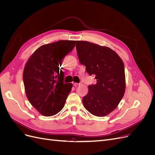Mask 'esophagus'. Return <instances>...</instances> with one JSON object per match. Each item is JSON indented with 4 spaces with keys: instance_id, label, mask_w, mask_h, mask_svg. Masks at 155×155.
Here are the masks:
<instances>
[{
    "instance_id": "esophagus-1",
    "label": "esophagus",
    "mask_w": 155,
    "mask_h": 155,
    "mask_svg": "<svg viewBox=\"0 0 155 155\" xmlns=\"http://www.w3.org/2000/svg\"><path fill=\"white\" fill-rule=\"evenodd\" d=\"M79 84H80V83H73V85H74V87H77V86H78V85H79Z\"/></svg>"
}]
</instances>
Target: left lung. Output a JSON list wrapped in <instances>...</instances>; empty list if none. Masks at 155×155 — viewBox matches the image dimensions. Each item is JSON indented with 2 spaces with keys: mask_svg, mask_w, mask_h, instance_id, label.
<instances>
[{
  "mask_svg": "<svg viewBox=\"0 0 155 155\" xmlns=\"http://www.w3.org/2000/svg\"><path fill=\"white\" fill-rule=\"evenodd\" d=\"M79 62L87 72L95 77L96 83L88 85L83 98L85 109L92 114L103 117L113 111L124 97L125 76L123 61L114 51L88 41H77Z\"/></svg>",
  "mask_w": 155,
  "mask_h": 155,
  "instance_id": "left-lung-1",
  "label": "left lung"
}]
</instances>
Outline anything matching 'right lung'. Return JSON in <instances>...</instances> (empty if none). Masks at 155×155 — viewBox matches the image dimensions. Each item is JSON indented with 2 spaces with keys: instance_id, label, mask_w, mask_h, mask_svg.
Returning <instances> with one entry per match:
<instances>
[{
  "instance_id": "right-lung-1",
  "label": "right lung",
  "mask_w": 155,
  "mask_h": 155,
  "mask_svg": "<svg viewBox=\"0 0 155 155\" xmlns=\"http://www.w3.org/2000/svg\"><path fill=\"white\" fill-rule=\"evenodd\" d=\"M75 45L76 41L65 40L44 45L34 51L25 65L23 82L26 94L42 115L58 113L71 91L72 84L64 83V72L59 64Z\"/></svg>"
}]
</instances>
